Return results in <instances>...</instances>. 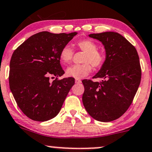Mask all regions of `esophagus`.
I'll list each match as a JSON object with an SVG mask.
<instances>
[{
  "mask_svg": "<svg viewBox=\"0 0 152 152\" xmlns=\"http://www.w3.org/2000/svg\"><path fill=\"white\" fill-rule=\"evenodd\" d=\"M81 82H82V81L79 79H76L75 80V83H77V84H80V83H81Z\"/></svg>",
  "mask_w": 152,
  "mask_h": 152,
  "instance_id": "esophagus-1",
  "label": "esophagus"
}]
</instances>
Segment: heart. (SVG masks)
Returning <instances> with one entry per match:
<instances>
[{"mask_svg":"<svg viewBox=\"0 0 152 152\" xmlns=\"http://www.w3.org/2000/svg\"><path fill=\"white\" fill-rule=\"evenodd\" d=\"M78 49L84 52L82 57L84 63L74 65L66 70V75L69 77L82 79L87 76L92 70V66L95 68H100L104 65L105 57L102 52L97 50V45L91 39H82L76 42ZM74 51L69 45H65L60 51V61L63 64L67 65L72 61Z\"/></svg>","mask_w":152,"mask_h":152,"instance_id":"1","label":"heart"}]
</instances>
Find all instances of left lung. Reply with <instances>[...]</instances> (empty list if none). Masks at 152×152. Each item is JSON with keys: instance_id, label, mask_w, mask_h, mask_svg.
<instances>
[{"instance_id": "obj_1", "label": "left lung", "mask_w": 152, "mask_h": 152, "mask_svg": "<svg viewBox=\"0 0 152 152\" xmlns=\"http://www.w3.org/2000/svg\"><path fill=\"white\" fill-rule=\"evenodd\" d=\"M104 44L106 58L93 78L83 80L82 102L88 113L101 122H110L123 115L130 107L141 81L142 70L136 48L118 33L91 34Z\"/></svg>"}]
</instances>
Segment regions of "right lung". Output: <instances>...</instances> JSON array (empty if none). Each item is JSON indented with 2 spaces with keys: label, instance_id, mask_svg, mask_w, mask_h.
I'll list each match as a JSON object with an SVG mask.
<instances>
[{
  "label": "right lung",
  "instance_id": "add662e5",
  "mask_svg": "<svg viewBox=\"0 0 152 152\" xmlns=\"http://www.w3.org/2000/svg\"><path fill=\"white\" fill-rule=\"evenodd\" d=\"M76 34L42 31L27 39L13 52L9 85L19 108L29 118L46 121L61 110L75 78L58 79L65 73L59 54ZM50 78L55 80L50 83Z\"/></svg>",
  "mask_w": 152,
  "mask_h": 152
}]
</instances>
